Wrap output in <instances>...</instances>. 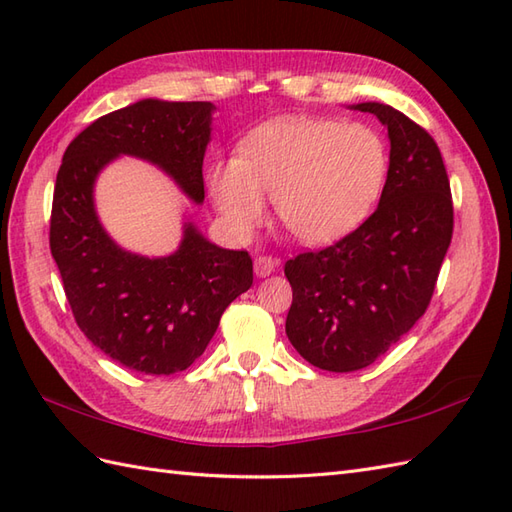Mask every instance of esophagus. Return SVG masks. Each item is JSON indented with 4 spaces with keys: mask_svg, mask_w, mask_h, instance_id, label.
I'll return each instance as SVG.
<instances>
[{
    "mask_svg": "<svg viewBox=\"0 0 512 512\" xmlns=\"http://www.w3.org/2000/svg\"><path fill=\"white\" fill-rule=\"evenodd\" d=\"M277 264H279L277 259H273L270 255H259V257L255 259V275H257V277L273 275Z\"/></svg>",
    "mask_w": 512,
    "mask_h": 512,
    "instance_id": "34e87169",
    "label": "esophagus"
}]
</instances>
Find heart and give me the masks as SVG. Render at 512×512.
<instances>
[{
  "label": "heart",
  "mask_w": 512,
  "mask_h": 512,
  "mask_svg": "<svg viewBox=\"0 0 512 512\" xmlns=\"http://www.w3.org/2000/svg\"><path fill=\"white\" fill-rule=\"evenodd\" d=\"M389 171L378 129L334 118H286L250 132L237 158L206 171L215 211L237 239L266 217V198L286 231L310 246L332 244L372 213Z\"/></svg>",
  "instance_id": "obj_1"
}]
</instances>
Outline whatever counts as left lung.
<instances>
[{"label":"left lung","instance_id":"left-lung-1","mask_svg":"<svg viewBox=\"0 0 512 512\" xmlns=\"http://www.w3.org/2000/svg\"><path fill=\"white\" fill-rule=\"evenodd\" d=\"M387 127L389 171L378 209L317 253L288 259L286 334L306 361L328 372L372 365L407 334L436 288L453 235L449 176L420 125L385 103H358Z\"/></svg>","mask_w":512,"mask_h":512}]
</instances>
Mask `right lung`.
Instances as JSON below:
<instances>
[{
	"label": "right lung",
	"mask_w": 512,
	"mask_h": 512,
	"mask_svg": "<svg viewBox=\"0 0 512 512\" xmlns=\"http://www.w3.org/2000/svg\"><path fill=\"white\" fill-rule=\"evenodd\" d=\"M213 103L143 99L101 116L63 154L50 217V250L81 332L134 372L169 376L202 356L228 303L253 286L246 250L209 242L184 222L167 257L129 253L107 235L94 204L99 173L118 156L162 169L195 204Z\"/></svg>",
	"instance_id": "add662e5"
}]
</instances>
